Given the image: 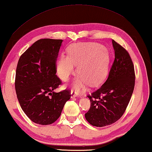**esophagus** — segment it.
Masks as SVG:
<instances>
[{"label": "esophagus", "mask_w": 152, "mask_h": 152, "mask_svg": "<svg viewBox=\"0 0 152 152\" xmlns=\"http://www.w3.org/2000/svg\"><path fill=\"white\" fill-rule=\"evenodd\" d=\"M71 99H73V98H76L77 97V96H78V94H77V92H74L73 91H71Z\"/></svg>", "instance_id": "obj_1"}]
</instances>
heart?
<instances>
[{
    "mask_svg": "<svg viewBox=\"0 0 152 152\" xmlns=\"http://www.w3.org/2000/svg\"><path fill=\"white\" fill-rule=\"evenodd\" d=\"M110 62L109 51L96 43H82L70 45L68 55L61 54L56 61V70L63 81H67L76 72L79 76L74 80L73 88L81 91L87 84L96 86L106 76Z\"/></svg>",
    "mask_w": 152,
    "mask_h": 152,
    "instance_id": "obj_1",
    "label": "heart"
}]
</instances>
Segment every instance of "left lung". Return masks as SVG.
<instances>
[{
    "mask_svg": "<svg viewBox=\"0 0 152 152\" xmlns=\"http://www.w3.org/2000/svg\"><path fill=\"white\" fill-rule=\"evenodd\" d=\"M112 43L115 60L109 76L97 91L88 96L91 104L85 118L95 127L111 125L121 117L135 86L134 66L129 54L113 39Z\"/></svg>",
    "mask_w": 152,
    "mask_h": 152,
    "instance_id": "obj_1",
    "label": "left lung"
}]
</instances>
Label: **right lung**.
<instances>
[{
	"label": "right lung",
	"mask_w": 152,
	"mask_h": 152,
	"mask_svg": "<svg viewBox=\"0 0 152 152\" xmlns=\"http://www.w3.org/2000/svg\"><path fill=\"white\" fill-rule=\"evenodd\" d=\"M62 42L38 40L18 61L15 83L18 101L27 116L37 124L54 123L70 99L69 91L54 92L61 83L56 74V64Z\"/></svg>",
	"instance_id": "right-lung-1"
}]
</instances>
